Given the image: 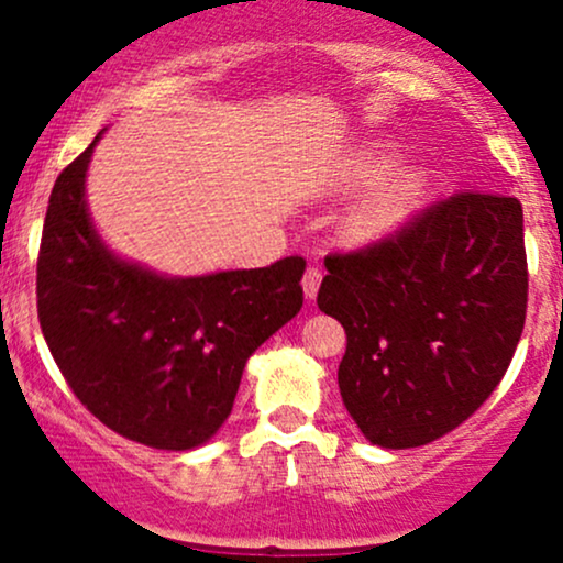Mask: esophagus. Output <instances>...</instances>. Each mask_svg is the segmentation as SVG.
I'll list each match as a JSON object with an SVG mask.
<instances>
[{"instance_id":"34e87169","label":"esophagus","mask_w":563,"mask_h":563,"mask_svg":"<svg viewBox=\"0 0 563 563\" xmlns=\"http://www.w3.org/2000/svg\"><path fill=\"white\" fill-rule=\"evenodd\" d=\"M320 280H322V273L318 267H309L307 273H303V280H301V288H303V296H307L309 301L318 296V288H320Z\"/></svg>"}]
</instances>
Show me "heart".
<instances>
[{"mask_svg": "<svg viewBox=\"0 0 563 563\" xmlns=\"http://www.w3.org/2000/svg\"><path fill=\"white\" fill-rule=\"evenodd\" d=\"M397 158L391 142H371L357 147L341 161L335 172V187L344 192L365 190L357 203L344 214V235L352 241H378L394 232L421 203L429 174L421 166H397L388 172Z\"/></svg>", "mask_w": 563, "mask_h": 563, "instance_id": "b5f03b06", "label": "heart"}]
</instances>
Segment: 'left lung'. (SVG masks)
Instances as JSON below:
<instances>
[{
    "label": "left lung",
    "instance_id": "left-lung-1",
    "mask_svg": "<svg viewBox=\"0 0 563 563\" xmlns=\"http://www.w3.org/2000/svg\"><path fill=\"white\" fill-rule=\"evenodd\" d=\"M325 267L318 307L346 331L341 399L371 444L434 442L506 376L527 314L516 198L455 192Z\"/></svg>",
    "mask_w": 563,
    "mask_h": 563
}]
</instances>
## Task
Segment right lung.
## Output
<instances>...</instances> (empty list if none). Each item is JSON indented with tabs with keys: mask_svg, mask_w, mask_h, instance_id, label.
I'll use <instances>...</instances> for the list:
<instances>
[{
	"mask_svg": "<svg viewBox=\"0 0 563 563\" xmlns=\"http://www.w3.org/2000/svg\"><path fill=\"white\" fill-rule=\"evenodd\" d=\"M100 137L49 196L36 264L44 341L81 405L115 434L156 450L200 448L228 421L251 354L299 314L307 262L172 277L119 256L87 206Z\"/></svg>",
	"mask_w": 563,
	"mask_h": 563,
	"instance_id": "obj_1",
	"label": "right lung"
}]
</instances>
